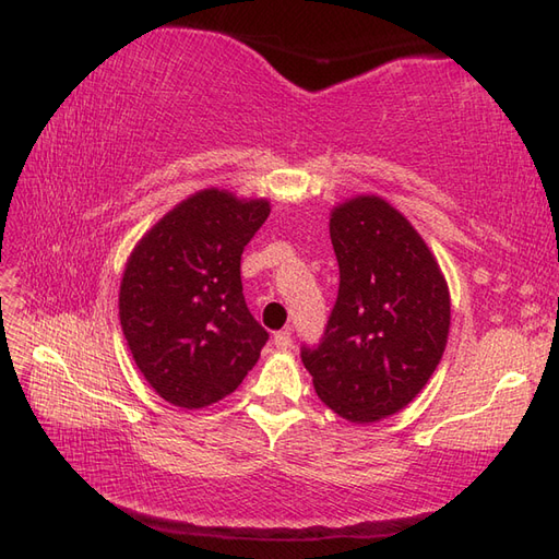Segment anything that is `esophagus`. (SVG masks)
<instances>
[{
    "mask_svg": "<svg viewBox=\"0 0 559 559\" xmlns=\"http://www.w3.org/2000/svg\"><path fill=\"white\" fill-rule=\"evenodd\" d=\"M274 345L278 349H290L293 347V333L288 331V328H285V331L274 333Z\"/></svg>",
    "mask_w": 559,
    "mask_h": 559,
    "instance_id": "obj_1",
    "label": "esophagus"
}]
</instances>
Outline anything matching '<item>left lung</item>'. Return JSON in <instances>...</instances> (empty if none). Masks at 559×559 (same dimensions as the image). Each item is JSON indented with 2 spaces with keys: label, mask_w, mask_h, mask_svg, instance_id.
<instances>
[{
  "label": "left lung",
  "mask_w": 559,
  "mask_h": 559,
  "mask_svg": "<svg viewBox=\"0 0 559 559\" xmlns=\"http://www.w3.org/2000/svg\"><path fill=\"white\" fill-rule=\"evenodd\" d=\"M331 240L337 299L319 345L299 356L328 408L373 423L432 378L449 337V288L416 228L378 195L335 207Z\"/></svg>",
  "instance_id": "left-lung-1"
}]
</instances>
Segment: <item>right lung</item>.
<instances>
[{"instance_id": "obj_1", "label": "right lung", "mask_w": 559, "mask_h": 559, "mask_svg": "<svg viewBox=\"0 0 559 559\" xmlns=\"http://www.w3.org/2000/svg\"><path fill=\"white\" fill-rule=\"evenodd\" d=\"M266 217V200L207 189L167 212L134 248L120 323L139 370L165 402H219L260 359L269 333L242 297L240 254Z\"/></svg>"}]
</instances>
